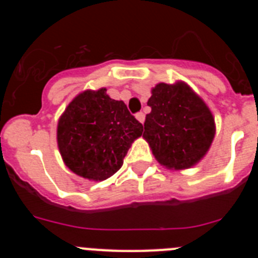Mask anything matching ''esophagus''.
<instances>
[{"instance_id":"esophagus-1","label":"esophagus","mask_w":258,"mask_h":258,"mask_svg":"<svg viewBox=\"0 0 258 258\" xmlns=\"http://www.w3.org/2000/svg\"><path fill=\"white\" fill-rule=\"evenodd\" d=\"M136 118H137V120H138V121L141 122V124H143V122H145V113H143V112H138L136 115Z\"/></svg>"}]
</instances>
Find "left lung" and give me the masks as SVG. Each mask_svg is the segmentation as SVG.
<instances>
[{
    "mask_svg": "<svg viewBox=\"0 0 258 258\" xmlns=\"http://www.w3.org/2000/svg\"><path fill=\"white\" fill-rule=\"evenodd\" d=\"M143 138L155 159L166 169L182 170L197 165L216 134L212 111L184 81L159 83L147 102Z\"/></svg>",
    "mask_w": 258,
    "mask_h": 258,
    "instance_id": "8db88e82",
    "label": "left lung"
}]
</instances>
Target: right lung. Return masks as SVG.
<instances>
[{
	"label": "right lung",
	"mask_w": 258,
	"mask_h": 258,
	"mask_svg": "<svg viewBox=\"0 0 258 258\" xmlns=\"http://www.w3.org/2000/svg\"><path fill=\"white\" fill-rule=\"evenodd\" d=\"M143 126L107 89L84 90L70 102L56 126V142L66 166L89 181H104L124 163Z\"/></svg>",
	"instance_id": "1"
}]
</instances>
